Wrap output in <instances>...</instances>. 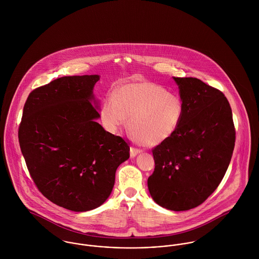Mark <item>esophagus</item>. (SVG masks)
Masks as SVG:
<instances>
[{
	"mask_svg": "<svg viewBox=\"0 0 259 259\" xmlns=\"http://www.w3.org/2000/svg\"><path fill=\"white\" fill-rule=\"evenodd\" d=\"M130 152H131V156H132V157H135V156H137L139 153H141L142 150L139 149V148H131Z\"/></svg>",
	"mask_w": 259,
	"mask_h": 259,
	"instance_id": "esophagus-1",
	"label": "esophagus"
}]
</instances>
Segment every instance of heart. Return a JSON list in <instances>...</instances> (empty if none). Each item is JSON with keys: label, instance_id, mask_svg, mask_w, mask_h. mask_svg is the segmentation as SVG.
I'll list each match as a JSON object with an SVG mask.
<instances>
[{"label": "heart", "instance_id": "obj_1", "mask_svg": "<svg viewBox=\"0 0 259 259\" xmlns=\"http://www.w3.org/2000/svg\"><path fill=\"white\" fill-rule=\"evenodd\" d=\"M184 114L185 103L180 95L148 80L121 84L101 107V118L109 132L116 133L128 117L127 127L133 137L147 147L170 139Z\"/></svg>", "mask_w": 259, "mask_h": 259}]
</instances>
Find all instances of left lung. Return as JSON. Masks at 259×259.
Wrapping results in <instances>:
<instances>
[{"label":"left lung","instance_id":"1","mask_svg":"<svg viewBox=\"0 0 259 259\" xmlns=\"http://www.w3.org/2000/svg\"><path fill=\"white\" fill-rule=\"evenodd\" d=\"M172 78L185 114L175 135L152 149L155 167L148 187L158 205L184 211L201 204L221 184L232 156L235 130L221 91L196 77Z\"/></svg>","mask_w":259,"mask_h":259}]
</instances>
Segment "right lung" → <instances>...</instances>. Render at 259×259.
<instances>
[{
  "label": "right lung",
  "mask_w": 259,
  "mask_h": 259,
  "mask_svg": "<svg viewBox=\"0 0 259 259\" xmlns=\"http://www.w3.org/2000/svg\"><path fill=\"white\" fill-rule=\"evenodd\" d=\"M99 74L59 77L34 90L24 106L19 142L37 189L55 204L88 211L110 196L128 144L97 121ZM94 105H93L92 104Z\"/></svg>",
  "instance_id": "obj_1"
}]
</instances>
